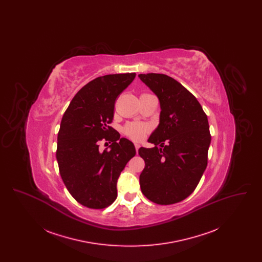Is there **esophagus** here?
<instances>
[{
    "instance_id": "1",
    "label": "esophagus",
    "mask_w": 262,
    "mask_h": 262,
    "mask_svg": "<svg viewBox=\"0 0 262 262\" xmlns=\"http://www.w3.org/2000/svg\"><path fill=\"white\" fill-rule=\"evenodd\" d=\"M135 147H136V150H137H137L139 149V147H140V145H139V144H138V143H137V142H136V143H135Z\"/></svg>"
}]
</instances>
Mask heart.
I'll list each match as a JSON object with an SVG mask.
<instances>
[{"label": "heart", "instance_id": "heart-1", "mask_svg": "<svg viewBox=\"0 0 262 262\" xmlns=\"http://www.w3.org/2000/svg\"><path fill=\"white\" fill-rule=\"evenodd\" d=\"M149 125L144 124L130 123L124 127V134L126 137H130L135 140H140L149 133Z\"/></svg>", "mask_w": 262, "mask_h": 262}]
</instances>
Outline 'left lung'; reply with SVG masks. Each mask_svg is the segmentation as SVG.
I'll return each instance as SVG.
<instances>
[{
	"label": "left lung",
	"instance_id": "8db88e82",
	"mask_svg": "<svg viewBox=\"0 0 262 262\" xmlns=\"http://www.w3.org/2000/svg\"><path fill=\"white\" fill-rule=\"evenodd\" d=\"M138 76L161 106L160 123L148 138L155 147L138 149L145 162L139 176L141 191L154 203L174 204L192 193L206 169L211 141L207 116L198 99L171 76Z\"/></svg>",
	"mask_w": 262,
	"mask_h": 262
}]
</instances>
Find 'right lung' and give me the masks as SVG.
I'll use <instances>...</instances> for the list:
<instances>
[{"mask_svg": "<svg viewBox=\"0 0 262 262\" xmlns=\"http://www.w3.org/2000/svg\"><path fill=\"white\" fill-rule=\"evenodd\" d=\"M135 77V73L96 77L75 94L62 116L56 151L60 174L72 196L88 208L112 204L121 172L136 155L134 143L109 125L116 99ZM102 140L111 141L110 150L99 149Z\"/></svg>", "mask_w": 262, "mask_h": 262, "instance_id": "add662e5", "label": "right lung"}]
</instances>
